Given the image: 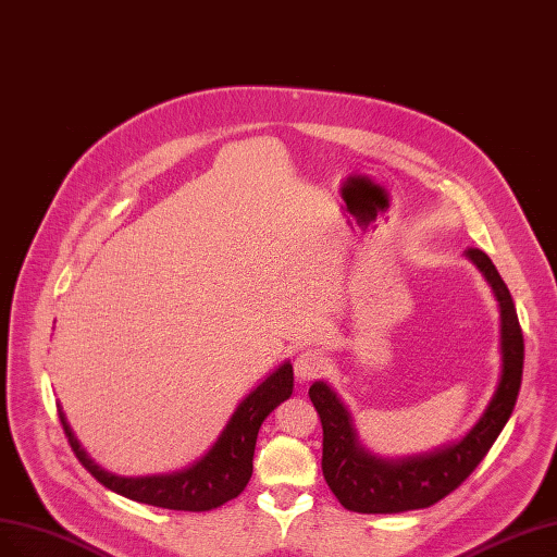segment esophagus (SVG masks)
I'll return each mask as SVG.
<instances>
[{"label": "esophagus", "instance_id": "34e87169", "mask_svg": "<svg viewBox=\"0 0 557 557\" xmlns=\"http://www.w3.org/2000/svg\"><path fill=\"white\" fill-rule=\"evenodd\" d=\"M323 367H325V359L321 352L305 350L294 361V373H296L298 382H309L323 373Z\"/></svg>", "mask_w": 557, "mask_h": 557}]
</instances>
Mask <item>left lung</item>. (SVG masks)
<instances>
[{"label": "left lung", "mask_w": 557, "mask_h": 557, "mask_svg": "<svg viewBox=\"0 0 557 557\" xmlns=\"http://www.w3.org/2000/svg\"><path fill=\"white\" fill-rule=\"evenodd\" d=\"M467 257L485 275L498 302L500 377L487 409L462 440L398 459L373 455L361 446L348 407L332 386L323 380L309 386V398L323 425V475L346 510L396 515L434 505L473 473L512 417L523 373V334L517 309L492 259L478 248H469Z\"/></svg>", "instance_id": "left-lung-1"}]
</instances>
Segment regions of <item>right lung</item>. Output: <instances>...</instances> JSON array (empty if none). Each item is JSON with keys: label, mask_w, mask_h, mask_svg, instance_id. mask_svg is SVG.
<instances>
[{"label": "right lung", "mask_w": 557, "mask_h": 557, "mask_svg": "<svg viewBox=\"0 0 557 557\" xmlns=\"http://www.w3.org/2000/svg\"><path fill=\"white\" fill-rule=\"evenodd\" d=\"M294 392V367L284 361L269 377L257 384L244 400L238 403L234 414L230 417L227 425L219 434L213 446L193 462L190 467L175 471V473H161V475H115L104 471L95 459L82 448L79 440L72 432L61 405L59 419L63 425L65 437L75 450L79 462L86 471L102 482V485L120 496L165 507V510H182V512H207L213 507H221L223 503L236 498L246 490L248 480L252 475V457L257 434L273 409L284 403Z\"/></svg>", "instance_id": "1"}]
</instances>
